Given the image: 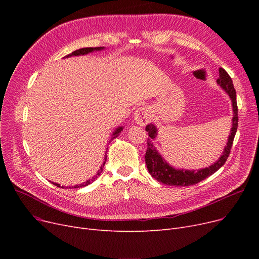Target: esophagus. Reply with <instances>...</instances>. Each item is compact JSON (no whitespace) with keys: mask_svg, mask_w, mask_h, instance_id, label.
<instances>
[{"mask_svg":"<svg viewBox=\"0 0 259 259\" xmlns=\"http://www.w3.org/2000/svg\"><path fill=\"white\" fill-rule=\"evenodd\" d=\"M151 119H152L151 111L149 110V108H147V107L139 108L134 113V121L140 126L147 125L148 122L151 121Z\"/></svg>","mask_w":259,"mask_h":259,"instance_id":"esophagus-1","label":"esophagus"}]
</instances>
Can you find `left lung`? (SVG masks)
Returning a JSON list of instances; mask_svg holds the SVG:
<instances>
[{
	"instance_id": "left-lung-1",
	"label": "left lung",
	"mask_w": 259,
	"mask_h": 259,
	"mask_svg": "<svg viewBox=\"0 0 259 259\" xmlns=\"http://www.w3.org/2000/svg\"><path fill=\"white\" fill-rule=\"evenodd\" d=\"M220 77L217 78V84L225 90V92L229 95V98L232 103V110H233V117H232V127H231L230 134L228 137L227 145L225 146L224 151L221 157L214 161L209 167L201 168V169H178L174 168L166 159L160 155L157 151V149L153 145V141L157 137V128L154 124H150L146 127V131L149 134V138L147 141V151L145 155L146 165L148 168L149 173L151 174L153 179L157 182L165 184L167 186H191L195 185L203 180H206L208 176L214 174L217 170L221 169L226 162L229 154L231 147H232L233 140L237 131L238 126V116H237V103H236V91L233 86L232 78L227 73V71L223 68H220Z\"/></svg>"
}]
</instances>
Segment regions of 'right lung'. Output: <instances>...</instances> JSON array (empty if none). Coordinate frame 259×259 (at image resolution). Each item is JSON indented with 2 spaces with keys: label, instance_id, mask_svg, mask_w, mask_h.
Instances as JSON below:
<instances>
[{
  "label": "right lung",
  "instance_id": "obj_1",
  "mask_svg": "<svg viewBox=\"0 0 259 259\" xmlns=\"http://www.w3.org/2000/svg\"><path fill=\"white\" fill-rule=\"evenodd\" d=\"M105 49V47H87V48H81V49H78V50H75V51H73L72 53H70V54H68V56H66L65 58H70V57H78V56H85V54H88V53H90V52H93V51H101V50H104ZM122 129H124V127L122 126H119V127H117L113 132H112V135H111V139H110V142L112 141V140H114V139H116L118 135H119V133L122 131ZM109 142V143H110ZM108 149V148H107ZM106 160H107V155L105 156V160H104V162H103V165L101 166V168H100V170H99V172L95 174L92 179H90V180H88L86 183H83V184H79V185H75V186H72V188H81V187H86V186H88V185H90L91 183H93L95 180H97L99 176L101 175V173L103 172V169H104V166H105V164H106ZM53 185H56L57 187H61V185H59V184H57V183H52ZM61 188H64L65 189V187L64 186H62ZM68 188V187H67ZM70 189H71V187H69Z\"/></svg>",
  "mask_w": 259,
  "mask_h": 259
}]
</instances>
